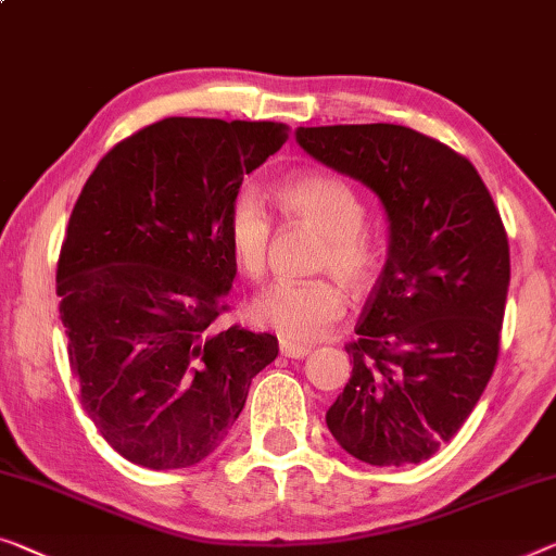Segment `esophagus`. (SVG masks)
Here are the masks:
<instances>
[{"label": "esophagus", "mask_w": 556, "mask_h": 556, "mask_svg": "<svg viewBox=\"0 0 556 556\" xmlns=\"http://www.w3.org/2000/svg\"><path fill=\"white\" fill-rule=\"evenodd\" d=\"M279 352L285 354V357L304 359L306 354L312 352V346H306V344H296V342H289V339H279Z\"/></svg>", "instance_id": "1"}]
</instances>
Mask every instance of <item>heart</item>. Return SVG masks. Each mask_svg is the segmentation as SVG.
I'll return each instance as SVG.
<instances>
[{
    "mask_svg": "<svg viewBox=\"0 0 556 556\" xmlns=\"http://www.w3.org/2000/svg\"><path fill=\"white\" fill-rule=\"evenodd\" d=\"M279 212L287 219L317 231L312 269L331 271L352 294L371 285L377 269V244L364 222L359 194L344 179L325 172L289 177L275 189ZM269 217L250 189L231 199L227 239L235 264L244 277L260 279L267 269ZM344 294L331 279H279L252 300L250 317L256 327L277 331L289 342H314L342 317Z\"/></svg>",
    "mask_w": 556,
    "mask_h": 556,
    "instance_id": "b5f03b06",
    "label": "heart"
}]
</instances>
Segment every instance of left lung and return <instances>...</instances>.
<instances>
[{
  "label": "left lung",
  "mask_w": 556,
  "mask_h": 556,
  "mask_svg": "<svg viewBox=\"0 0 556 556\" xmlns=\"http://www.w3.org/2000/svg\"><path fill=\"white\" fill-rule=\"evenodd\" d=\"M312 160L382 204L389 247L357 321L344 392L327 412L339 446L375 467L419 464L459 432L490 382L509 289V242L482 177L400 124L294 131Z\"/></svg>",
  "instance_id": "obj_1"
}]
</instances>
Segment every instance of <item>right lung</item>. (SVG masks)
<instances>
[{"label": "right lung", "mask_w": 556, "mask_h": 556, "mask_svg": "<svg viewBox=\"0 0 556 556\" xmlns=\"http://www.w3.org/2000/svg\"><path fill=\"white\" fill-rule=\"evenodd\" d=\"M285 139L275 122L162 119L106 152L74 204L56 264L66 350L81 407L131 464L210 457L277 359V337L212 325L237 277L229 204Z\"/></svg>", "instance_id": "right-lung-1"}]
</instances>
